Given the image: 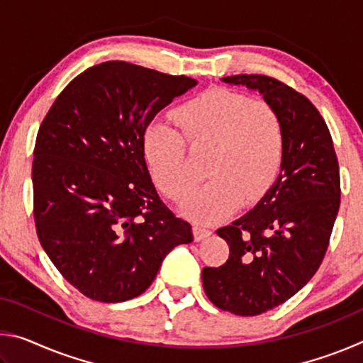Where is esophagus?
Returning <instances> with one entry per match:
<instances>
[{
  "label": "esophagus",
  "mask_w": 363,
  "mask_h": 363,
  "mask_svg": "<svg viewBox=\"0 0 363 363\" xmlns=\"http://www.w3.org/2000/svg\"><path fill=\"white\" fill-rule=\"evenodd\" d=\"M213 233V230L210 229V227H206V225H203V224H199L196 223L195 225H194V238L196 242H200V240H203V238H208Z\"/></svg>",
  "instance_id": "1"
}]
</instances>
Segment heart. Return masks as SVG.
I'll list each match as a JSON object with an SVG mask.
<instances>
[{
  "label": "heart",
  "instance_id": "b5f03b06",
  "mask_svg": "<svg viewBox=\"0 0 363 363\" xmlns=\"http://www.w3.org/2000/svg\"><path fill=\"white\" fill-rule=\"evenodd\" d=\"M182 134L164 123H150L143 152L158 189L181 200L194 182L187 145L210 149L206 174L181 210L201 223L225 218L245 201L266 195L281 171L285 130L279 113L266 102L251 101L235 91L208 89L173 112Z\"/></svg>",
  "mask_w": 363,
  "mask_h": 363
}]
</instances>
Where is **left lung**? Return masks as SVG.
Listing matches in <instances>:
<instances>
[{"label":"left lung","mask_w":363,"mask_h":363,"mask_svg":"<svg viewBox=\"0 0 363 363\" xmlns=\"http://www.w3.org/2000/svg\"><path fill=\"white\" fill-rule=\"evenodd\" d=\"M223 82L259 91L285 130L277 181L253 210L216 230L229 259L201 270L214 306L250 317L284 304L320 267L340 210V164L327 123L306 96L255 73Z\"/></svg>","instance_id":"obj_1"}]
</instances>
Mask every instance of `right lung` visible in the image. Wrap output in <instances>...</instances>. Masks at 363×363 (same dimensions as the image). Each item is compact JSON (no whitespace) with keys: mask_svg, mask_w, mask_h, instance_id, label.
<instances>
[{"mask_svg":"<svg viewBox=\"0 0 363 363\" xmlns=\"http://www.w3.org/2000/svg\"><path fill=\"white\" fill-rule=\"evenodd\" d=\"M123 60L79 73L43 120L33 150V216L40 243L62 277L101 303L150 286L192 225L160 200L143 136L160 110L194 88Z\"/></svg>","mask_w":363,"mask_h":363,"instance_id":"right-lung-1","label":"right lung"}]
</instances>
